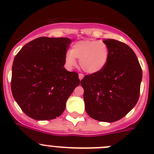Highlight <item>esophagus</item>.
Instances as JSON below:
<instances>
[{"instance_id":"obj_1","label":"esophagus","mask_w":154,"mask_h":154,"mask_svg":"<svg viewBox=\"0 0 154 154\" xmlns=\"http://www.w3.org/2000/svg\"><path fill=\"white\" fill-rule=\"evenodd\" d=\"M78 76H79V79H80V80H81L83 78V77H84V75H83V74H79Z\"/></svg>"}]
</instances>
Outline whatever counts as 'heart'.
Here are the masks:
<instances>
[{"instance_id": "obj_1", "label": "heart", "mask_w": 154, "mask_h": 154, "mask_svg": "<svg viewBox=\"0 0 154 154\" xmlns=\"http://www.w3.org/2000/svg\"><path fill=\"white\" fill-rule=\"evenodd\" d=\"M109 48L103 41L83 40L76 42L71 51L66 52L65 60L67 66L76 65V58L85 72L94 74L101 71L106 65L109 59Z\"/></svg>"}]
</instances>
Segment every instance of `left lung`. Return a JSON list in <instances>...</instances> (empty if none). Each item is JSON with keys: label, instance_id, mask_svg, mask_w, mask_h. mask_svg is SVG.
<instances>
[{"label": "left lung", "instance_id": "obj_1", "mask_svg": "<svg viewBox=\"0 0 154 154\" xmlns=\"http://www.w3.org/2000/svg\"><path fill=\"white\" fill-rule=\"evenodd\" d=\"M109 48L105 67L80 81L87 114L99 122L120 120L137 103L142 70L134 51L115 39L103 40Z\"/></svg>", "mask_w": 154, "mask_h": 154}]
</instances>
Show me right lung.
<instances>
[{
    "mask_svg": "<svg viewBox=\"0 0 154 154\" xmlns=\"http://www.w3.org/2000/svg\"><path fill=\"white\" fill-rule=\"evenodd\" d=\"M71 40L39 37L26 44L14 59L11 89L22 111L35 120L61 116L80 84L78 74L64 68Z\"/></svg>",
    "mask_w": 154,
    "mask_h": 154,
    "instance_id": "add662e5",
    "label": "right lung"
}]
</instances>
